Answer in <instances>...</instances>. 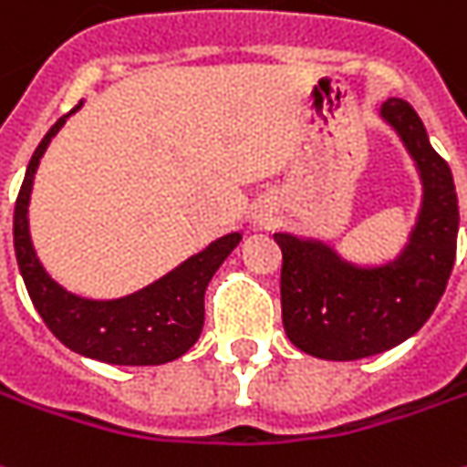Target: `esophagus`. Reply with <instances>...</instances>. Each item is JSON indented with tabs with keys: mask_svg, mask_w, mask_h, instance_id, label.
<instances>
[{
	"mask_svg": "<svg viewBox=\"0 0 467 467\" xmlns=\"http://www.w3.org/2000/svg\"><path fill=\"white\" fill-rule=\"evenodd\" d=\"M268 224H271V214H268V212H260V214H255V227L263 230V227H268Z\"/></svg>",
	"mask_w": 467,
	"mask_h": 467,
	"instance_id": "obj_1",
	"label": "esophagus"
}]
</instances>
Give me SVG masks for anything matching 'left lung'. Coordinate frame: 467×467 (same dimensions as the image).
I'll return each mask as SVG.
<instances>
[{
    "mask_svg": "<svg viewBox=\"0 0 467 467\" xmlns=\"http://www.w3.org/2000/svg\"><path fill=\"white\" fill-rule=\"evenodd\" d=\"M380 119L414 161L421 202L404 247L389 260H348L312 234L275 233L281 247V317L288 340L322 360H360L417 335L455 263L458 193L411 104H383Z\"/></svg>",
    "mask_w": 467,
    "mask_h": 467,
    "instance_id": "8db88e82",
    "label": "left lung"
}]
</instances>
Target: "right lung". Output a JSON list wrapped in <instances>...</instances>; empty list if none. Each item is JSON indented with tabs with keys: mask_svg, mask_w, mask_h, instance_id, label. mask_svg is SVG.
<instances>
[{
	"mask_svg": "<svg viewBox=\"0 0 467 467\" xmlns=\"http://www.w3.org/2000/svg\"><path fill=\"white\" fill-rule=\"evenodd\" d=\"M78 101L63 114L35 148L15 204V255L22 281L47 329L68 350L109 366H163L189 353L204 327V291L224 258L243 240V230L212 240L153 284L117 299H91L63 288L47 274L30 237V193L35 171Z\"/></svg>",
	"mask_w": 467,
	"mask_h": 467,
	"instance_id": "obj_1",
	"label": "right lung"
}]
</instances>
